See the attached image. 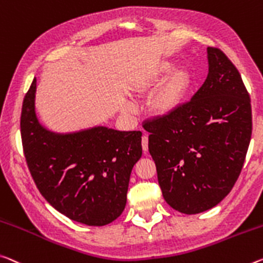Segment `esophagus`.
<instances>
[{
    "mask_svg": "<svg viewBox=\"0 0 263 263\" xmlns=\"http://www.w3.org/2000/svg\"><path fill=\"white\" fill-rule=\"evenodd\" d=\"M141 147H143L144 152L148 151V137L147 136H143V138H141Z\"/></svg>",
    "mask_w": 263,
    "mask_h": 263,
    "instance_id": "1",
    "label": "esophagus"
}]
</instances>
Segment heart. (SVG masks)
<instances>
[{
	"label": "heart",
	"mask_w": 263,
	"mask_h": 263,
	"mask_svg": "<svg viewBox=\"0 0 263 263\" xmlns=\"http://www.w3.org/2000/svg\"><path fill=\"white\" fill-rule=\"evenodd\" d=\"M172 68L173 63L171 61L157 62L137 84V90L143 92L149 89L162 76L168 73L154 92L149 103L151 111L157 116H170L180 110L193 84V78L189 69L185 66H179L173 70Z\"/></svg>",
	"instance_id": "heart-1"
}]
</instances>
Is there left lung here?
Instances as JSON below:
<instances>
[{"label": "left lung", "instance_id": "8db88e82", "mask_svg": "<svg viewBox=\"0 0 263 263\" xmlns=\"http://www.w3.org/2000/svg\"><path fill=\"white\" fill-rule=\"evenodd\" d=\"M207 53V78L191 101L143 125L162 197L185 214L211 210L232 191L252 137L251 98L240 72L220 49Z\"/></svg>", "mask_w": 263, "mask_h": 263}]
</instances>
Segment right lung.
<instances>
[{
	"mask_svg": "<svg viewBox=\"0 0 263 263\" xmlns=\"http://www.w3.org/2000/svg\"><path fill=\"white\" fill-rule=\"evenodd\" d=\"M36 78L23 99L21 136L29 171L44 199L87 226H104L123 213L131 171L141 153L140 131L97 126L55 133L35 114Z\"/></svg>",
	"mask_w": 263,
	"mask_h": 263,
	"instance_id": "right-lung-1",
	"label": "right lung"
}]
</instances>
